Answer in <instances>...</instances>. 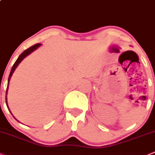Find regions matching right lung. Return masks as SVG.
I'll return each mask as SVG.
<instances>
[{
	"label": "right lung",
	"instance_id": "obj_1",
	"mask_svg": "<svg viewBox=\"0 0 155 155\" xmlns=\"http://www.w3.org/2000/svg\"><path fill=\"white\" fill-rule=\"evenodd\" d=\"M41 45V44H36V45H33V46H31V47H30L29 48H28V49H26V50L22 52V53L20 55H19V58H17V60H16V62H15L14 64H13V67H12L11 71H10V76H9V78H8V83H7V91H6V104H7V108H8L9 110H10V113H11V111H10V108H9V107H8V104H7V91H8V87H9V83H10V78H11V76H12V75H13V73H14V71H15V70H16V67H17L18 65H19V64L21 63V61H22V60L24 59V58H26V57L28 56V55H29L30 54L32 53V52L34 51H35L36 49L38 48H39ZM11 114H12V113H11ZM12 115H13V114H12ZM15 119H16V118H15Z\"/></svg>",
	"mask_w": 155,
	"mask_h": 155
}]
</instances>
